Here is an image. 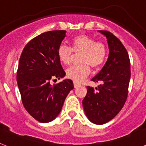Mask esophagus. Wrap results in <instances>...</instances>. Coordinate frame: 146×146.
<instances>
[{
    "label": "esophagus",
    "instance_id": "obj_1",
    "mask_svg": "<svg viewBox=\"0 0 146 146\" xmlns=\"http://www.w3.org/2000/svg\"><path fill=\"white\" fill-rule=\"evenodd\" d=\"M80 86V84L79 82H76V81H74V88L79 87Z\"/></svg>",
    "mask_w": 146,
    "mask_h": 146
}]
</instances>
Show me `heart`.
Here are the masks:
<instances>
[{
  "mask_svg": "<svg viewBox=\"0 0 146 146\" xmlns=\"http://www.w3.org/2000/svg\"><path fill=\"white\" fill-rule=\"evenodd\" d=\"M72 47L60 45L57 50L58 60L61 64L68 65L72 62L73 52H81L80 62L66 69V77L76 82H81L87 77L91 68L96 69L104 63L107 58V47L102 42L96 41L87 35H79L72 39Z\"/></svg>",
  "mask_w": 146,
  "mask_h": 146,
  "instance_id": "b5f03b06",
  "label": "heart"
}]
</instances>
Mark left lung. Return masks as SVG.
<instances>
[{
	"label": "left lung",
	"mask_w": 146,
	"mask_h": 146,
	"mask_svg": "<svg viewBox=\"0 0 146 146\" xmlns=\"http://www.w3.org/2000/svg\"><path fill=\"white\" fill-rule=\"evenodd\" d=\"M106 36L109 56L102 70L91 80L100 84L88 86L82 105L87 118L95 124H104L117 115L128 96L131 71L128 52L112 33L99 31Z\"/></svg>",
	"instance_id": "1"
}]
</instances>
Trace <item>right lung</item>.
Here are the masks:
<instances>
[{
	"label": "right lung",
	"mask_w": 146,
	"mask_h": 146,
	"mask_svg": "<svg viewBox=\"0 0 146 146\" xmlns=\"http://www.w3.org/2000/svg\"><path fill=\"white\" fill-rule=\"evenodd\" d=\"M66 31H52L38 35L23 49L17 81L23 106L33 118L48 123L58 115L67 95L74 88L72 80L52 86L50 80L66 75L57 50Z\"/></svg>",
	"instance_id": "1"
}]
</instances>
